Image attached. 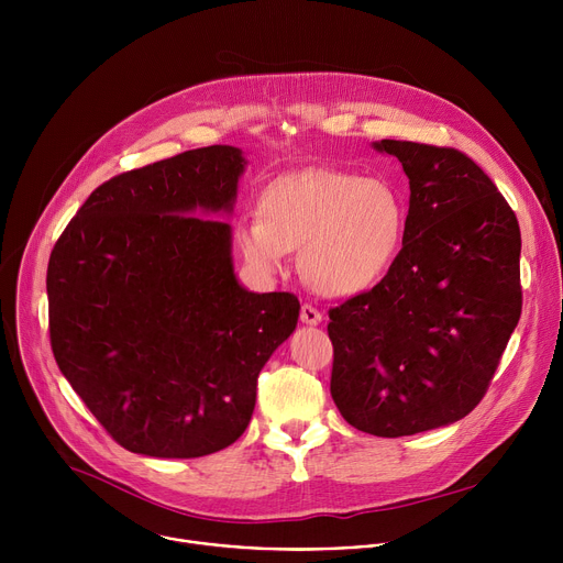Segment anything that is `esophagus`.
<instances>
[{
    "mask_svg": "<svg viewBox=\"0 0 563 563\" xmlns=\"http://www.w3.org/2000/svg\"><path fill=\"white\" fill-rule=\"evenodd\" d=\"M300 320L305 325H320V323H323V313H320L313 305H302L300 307Z\"/></svg>",
    "mask_w": 563,
    "mask_h": 563,
    "instance_id": "esophagus-1",
    "label": "esophagus"
}]
</instances>
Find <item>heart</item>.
<instances>
[{
    "label": "heart",
    "mask_w": 563,
    "mask_h": 563,
    "mask_svg": "<svg viewBox=\"0 0 563 563\" xmlns=\"http://www.w3.org/2000/svg\"><path fill=\"white\" fill-rule=\"evenodd\" d=\"M406 202L378 178L311 169L267 187L261 218L235 227V245L252 269L280 274L300 252L302 278L320 294L350 296L376 285L406 235Z\"/></svg>",
    "instance_id": "heart-1"
}]
</instances>
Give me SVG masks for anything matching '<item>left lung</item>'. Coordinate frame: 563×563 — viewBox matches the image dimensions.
Here are the masks:
<instances>
[{
  "label": "left lung",
  "instance_id": "8db88e82",
  "mask_svg": "<svg viewBox=\"0 0 563 563\" xmlns=\"http://www.w3.org/2000/svg\"><path fill=\"white\" fill-rule=\"evenodd\" d=\"M372 148L410 180L404 250L374 289L330 309V389L350 426L396 439L450 426L484 398L521 316V231L461 151Z\"/></svg>",
  "mask_w": 563,
  "mask_h": 563
}]
</instances>
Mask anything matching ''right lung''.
<instances>
[{"label": "right lung", "mask_w": 563, "mask_h": 563, "mask_svg": "<svg viewBox=\"0 0 563 563\" xmlns=\"http://www.w3.org/2000/svg\"><path fill=\"white\" fill-rule=\"evenodd\" d=\"M243 148L213 144L98 187L53 247L51 347L91 415L129 452L196 459L252 421L258 374L294 334V294L233 267Z\"/></svg>", "instance_id": "1"}]
</instances>
